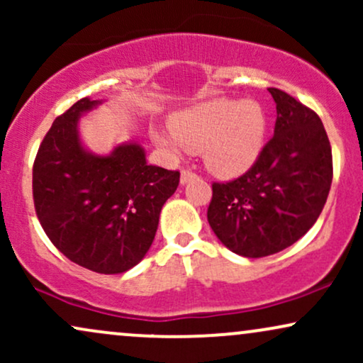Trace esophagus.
Wrapping results in <instances>:
<instances>
[{
    "label": "esophagus",
    "instance_id": "34e87169",
    "mask_svg": "<svg viewBox=\"0 0 363 363\" xmlns=\"http://www.w3.org/2000/svg\"><path fill=\"white\" fill-rule=\"evenodd\" d=\"M194 179H198V176H196L194 172H191V170H182L181 172V184L182 186L187 184V182L194 181Z\"/></svg>",
    "mask_w": 363,
    "mask_h": 363
}]
</instances>
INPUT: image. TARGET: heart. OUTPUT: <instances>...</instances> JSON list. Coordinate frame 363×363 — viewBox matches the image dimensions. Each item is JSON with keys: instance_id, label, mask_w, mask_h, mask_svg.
Masks as SVG:
<instances>
[{"instance_id": "heart-1", "label": "heart", "mask_w": 363, "mask_h": 363, "mask_svg": "<svg viewBox=\"0 0 363 363\" xmlns=\"http://www.w3.org/2000/svg\"><path fill=\"white\" fill-rule=\"evenodd\" d=\"M268 116L257 101L215 97L179 111L170 129L153 128L150 136L164 153L203 152L205 164L220 177H237L256 164L264 148Z\"/></svg>"}]
</instances>
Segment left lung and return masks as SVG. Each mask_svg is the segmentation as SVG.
<instances>
[{"label":"left lung","instance_id":"8db88e82","mask_svg":"<svg viewBox=\"0 0 363 363\" xmlns=\"http://www.w3.org/2000/svg\"><path fill=\"white\" fill-rule=\"evenodd\" d=\"M273 138L244 176L213 184L208 223L244 257H264L297 242L315 223L333 181L326 129L314 111L278 89Z\"/></svg>","mask_w":363,"mask_h":363}]
</instances>
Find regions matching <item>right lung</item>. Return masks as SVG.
Instances as JSON below:
<instances>
[{"label":"right lung","instance_id":"1","mask_svg":"<svg viewBox=\"0 0 363 363\" xmlns=\"http://www.w3.org/2000/svg\"><path fill=\"white\" fill-rule=\"evenodd\" d=\"M101 104L85 97L56 118L37 152L32 189L44 232L68 259L118 274L148 252L179 172L148 165L136 141L104 155L86 148L80 119Z\"/></svg>","mask_w":363,"mask_h":363}]
</instances>
